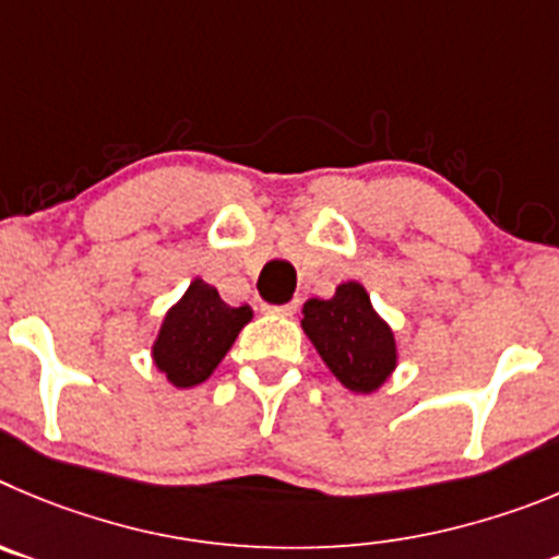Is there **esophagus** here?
<instances>
[{
	"label": "esophagus",
	"instance_id": "obj_1",
	"mask_svg": "<svg viewBox=\"0 0 559 559\" xmlns=\"http://www.w3.org/2000/svg\"><path fill=\"white\" fill-rule=\"evenodd\" d=\"M298 309V300H292V304H281V306H264L267 314H281V317H292Z\"/></svg>",
	"mask_w": 559,
	"mask_h": 559
}]
</instances>
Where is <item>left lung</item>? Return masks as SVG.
<instances>
[{
    "label": "left lung",
    "instance_id": "left-lung-1",
    "mask_svg": "<svg viewBox=\"0 0 559 559\" xmlns=\"http://www.w3.org/2000/svg\"><path fill=\"white\" fill-rule=\"evenodd\" d=\"M300 325L331 373L350 392H376L399 365L395 334L356 281L336 286L329 300H306Z\"/></svg>",
    "mask_w": 559,
    "mask_h": 559
}]
</instances>
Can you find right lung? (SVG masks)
Instances as JSON below:
<instances>
[{
	"instance_id": "obj_1",
	"label": "right lung",
	"mask_w": 559,
	"mask_h": 559,
	"mask_svg": "<svg viewBox=\"0 0 559 559\" xmlns=\"http://www.w3.org/2000/svg\"><path fill=\"white\" fill-rule=\"evenodd\" d=\"M250 306H228L219 292L194 278L167 311L153 342V361L169 384L198 386L217 370L239 331L250 323Z\"/></svg>"
}]
</instances>
